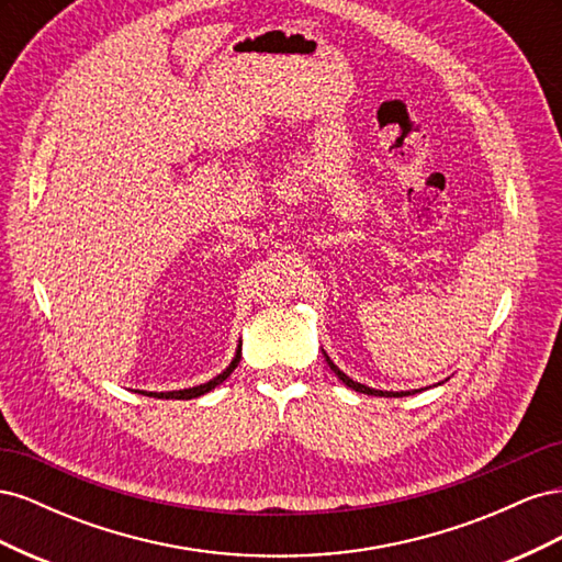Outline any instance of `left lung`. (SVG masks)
I'll return each mask as SVG.
<instances>
[{"label": "left lung", "mask_w": 562, "mask_h": 562, "mask_svg": "<svg viewBox=\"0 0 562 562\" xmlns=\"http://www.w3.org/2000/svg\"><path fill=\"white\" fill-rule=\"evenodd\" d=\"M326 361H328V366L335 370V375H337L339 380H342L347 386H351L353 391H361V394H368V396H407V394H411V391H380V389H370V386H366V384H359V382H353L351 378H347L345 372L339 370V368L328 359V356H326Z\"/></svg>", "instance_id": "8db88e82"}]
</instances>
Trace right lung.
Masks as SVG:
<instances>
[{
    "mask_svg": "<svg viewBox=\"0 0 562 562\" xmlns=\"http://www.w3.org/2000/svg\"><path fill=\"white\" fill-rule=\"evenodd\" d=\"M239 361H241V347L236 349V356H234V361L229 363V368L227 370H223L220 372L217 378H213L211 382H206V384H199V386H192V389H180V391H161V394H157V391H138V394H145V396H155V398H176V401H190V398H199V396H203V394H209L211 389H215L220 382H225L229 375H232V370L239 366Z\"/></svg>",
    "mask_w": 562,
    "mask_h": 562,
    "instance_id": "1",
    "label": "right lung"
}]
</instances>
